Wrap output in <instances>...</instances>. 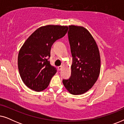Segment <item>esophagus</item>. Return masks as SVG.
I'll use <instances>...</instances> for the list:
<instances>
[{
  "mask_svg": "<svg viewBox=\"0 0 124 124\" xmlns=\"http://www.w3.org/2000/svg\"><path fill=\"white\" fill-rule=\"evenodd\" d=\"M62 66H59V67H57V68H58V69L59 70H62Z\"/></svg>",
  "mask_w": 124,
  "mask_h": 124,
  "instance_id": "34e87169",
  "label": "esophagus"
}]
</instances>
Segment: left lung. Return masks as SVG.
Wrapping results in <instances>:
<instances>
[{"label": "left lung", "instance_id": "8db88e82", "mask_svg": "<svg viewBox=\"0 0 124 124\" xmlns=\"http://www.w3.org/2000/svg\"><path fill=\"white\" fill-rule=\"evenodd\" d=\"M72 56L71 75L62 79L70 94H84L93 87L99 77L101 57L98 46L85 28L70 25L68 32Z\"/></svg>", "mask_w": 124, "mask_h": 124}]
</instances>
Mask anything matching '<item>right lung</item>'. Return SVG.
I'll list each match as a JSON object with an SVG mask.
<instances>
[{
	"mask_svg": "<svg viewBox=\"0 0 124 124\" xmlns=\"http://www.w3.org/2000/svg\"><path fill=\"white\" fill-rule=\"evenodd\" d=\"M68 27L47 25L37 29L27 39L18 56L20 75L30 89L41 91L48 87L57 72L51 65V48L54 42L67 34Z\"/></svg>",
	"mask_w": 124,
	"mask_h": 124,
	"instance_id": "obj_1",
	"label": "right lung"
}]
</instances>
